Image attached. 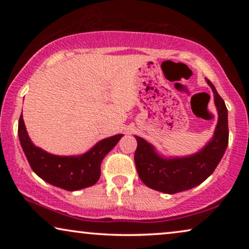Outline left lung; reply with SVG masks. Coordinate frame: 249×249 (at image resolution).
Masks as SVG:
<instances>
[{
    "mask_svg": "<svg viewBox=\"0 0 249 249\" xmlns=\"http://www.w3.org/2000/svg\"><path fill=\"white\" fill-rule=\"evenodd\" d=\"M206 81L213 90L219 120L212 141L202 151L187 158L163 159L151 144L136 136V169L139 178L149 188L165 194L192 189L209 178L222 159L229 142L228 110L213 84L209 79Z\"/></svg>",
    "mask_w": 249,
    "mask_h": 249,
    "instance_id": "1",
    "label": "left lung"
}]
</instances>
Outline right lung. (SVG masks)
<instances>
[{"label": "right lung", "mask_w": 249, "mask_h": 249, "mask_svg": "<svg viewBox=\"0 0 249 249\" xmlns=\"http://www.w3.org/2000/svg\"><path fill=\"white\" fill-rule=\"evenodd\" d=\"M18 135L20 144L33 171L44 181L69 192L87 188L97 182L101 176V163L104 156L122 137V135H115L105 138L80 156L52 155L36 147L30 141L22 113L19 119Z\"/></svg>", "instance_id": "add662e5"}]
</instances>
